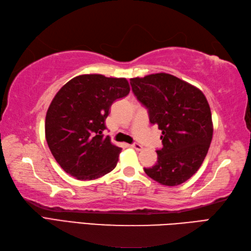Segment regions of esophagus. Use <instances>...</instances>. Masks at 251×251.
I'll use <instances>...</instances> for the list:
<instances>
[{"label": "esophagus", "instance_id": "esophagus-1", "mask_svg": "<svg viewBox=\"0 0 251 251\" xmlns=\"http://www.w3.org/2000/svg\"><path fill=\"white\" fill-rule=\"evenodd\" d=\"M131 147L132 148H134L135 150H141V149H143V146L141 144H138V143H134V144H132L131 145Z\"/></svg>", "mask_w": 251, "mask_h": 251}]
</instances>
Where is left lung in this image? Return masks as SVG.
<instances>
[{
	"instance_id": "1",
	"label": "left lung",
	"mask_w": 251,
	"mask_h": 251,
	"mask_svg": "<svg viewBox=\"0 0 251 251\" xmlns=\"http://www.w3.org/2000/svg\"><path fill=\"white\" fill-rule=\"evenodd\" d=\"M130 83L150 124L162 131L157 163L144 171L161 185H180L198 172L213 138L207 100L197 87L166 73L135 77Z\"/></svg>"
}]
</instances>
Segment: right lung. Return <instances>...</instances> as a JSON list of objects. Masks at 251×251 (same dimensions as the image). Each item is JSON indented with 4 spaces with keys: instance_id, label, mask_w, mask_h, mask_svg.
<instances>
[{
    "instance_id": "right-lung-1",
    "label": "right lung",
    "mask_w": 251,
    "mask_h": 251,
    "mask_svg": "<svg viewBox=\"0 0 251 251\" xmlns=\"http://www.w3.org/2000/svg\"><path fill=\"white\" fill-rule=\"evenodd\" d=\"M129 92L126 78L86 74L55 94L46 114L45 135L53 158L68 174L92 180L116 168L121 148L103 131L111 104Z\"/></svg>"
}]
</instances>
